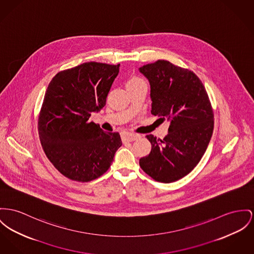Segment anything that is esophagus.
Instances as JSON below:
<instances>
[{
  "instance_id": "34e87169",
  "label": "esophagus",
  "mask_w": 254,
  "mask_h": 254,
  "mask_svg": "<svg viewBox=\"0 0 254 254\" xmlns=\"http://www.w3.org/2000/svg\"><path fill=\"white\" fill-rule=\"evenodd\" d=\"M139 135L134 134V133H123L122 134V139L126 141H134Z\"/></svg>"
}]
</instances>
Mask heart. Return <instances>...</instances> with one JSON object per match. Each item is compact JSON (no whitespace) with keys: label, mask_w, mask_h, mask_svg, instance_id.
Segmentation results:
<instances>
[{"label":"heart","mask_w":254,"mask_h":254,"mask_svg":"<svg viewBox=\"0 0 254 254\" xmlns=\"http://www.w3.org/2000/svg\"><path fill=\"white\" fill-rule=\"evenodd\" d=\"M141 84H145V82H144L141 78H139V77H132V78L127 82V86L141 85Z\"/></svg>","instance_id":"b5f03b06"}]
</instances>
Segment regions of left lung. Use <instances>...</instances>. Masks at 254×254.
Wrapping results in <instances>:
<instances>
[{
  "instance_id": "obj_1",
  "label": "left lung",
  "mask_w": 254,
  "mask_h": 254,
  "mask_svg": "<svg viewBox=\"0 0 254 254\" xmlns=\"http://www.w3.org/2000/svg\"><path fill=\"white\" fill-rule=\"evenodd\" d=\"M139 71L151 86V114L170 122L163 139L146 135L151 151L139 159V166L155 181L171 183L186 176L201 160L213 135V108L192 71L165 60Z\"/></svg>"
}]
</instances>
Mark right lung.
I'll use <instances>...</instances> for the list:
<instances>
[{
	"mask_svg": "<svg viewBox=\"0 0 254 254\" xmlns=\"http://www.w3.org/2000/svg\"><path fill=\"white\" fill-rule=\"evenodd\" d=\"M119 65L85 63L60 71L47 87L38 116V135L47 158L64 176L89 182L110 169L121 146L119 133L89 121L106 106Z\"/></svg>",
	"mask_w": 254,
	"mask_h": 254,
	"instance_id": "add662e5",
	"label": "right lung"
}]
</instances>
